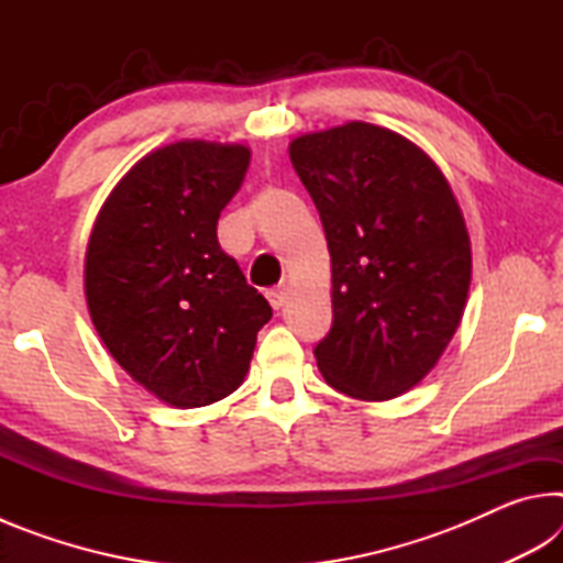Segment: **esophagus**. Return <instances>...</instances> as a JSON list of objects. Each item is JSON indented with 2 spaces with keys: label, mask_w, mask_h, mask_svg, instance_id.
Returning <instances> with one entry per match:
<instances>
[{
  "label": "esophagus",
  "mask_w": 563,
  "mask_h": 563,
  "mask_svg": "<svg viewBox=\"0 0 563 563\" xmlns=\"http://www.w3.org/2000/svg\"><path fill=\"white\" fill-rule=\"evenodd\" d=\"M288 295H290V288L288 285H278V288H273V290H268V300H271V305L275 310H280L285 302H288Z\"/></svg>",
  "instance_id": "obj_1"
}]
</instances>
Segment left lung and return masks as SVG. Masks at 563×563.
Returning <instances> with one entry per match:
<instances>
[{
  "mask_svg": "<svg viewBox=\"0 0 563 563\" xmlns=\"http://www.w3.org/2000/svg\"><path fill=\"white\" fill-rule=\"evenodd\" d=\"M290 161L316 201L332 265V328L318 342L330 387L385 402L422 383L460 328L472 243L440 166L365 121L302 133Z\"/></svg>",
  "mask_w": 563,
  "mask_h": 563,
  "instance_id": "8db88e82",
  "label": "left lung"
}]
</instances>
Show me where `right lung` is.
Returning <instances> with one entry per match:
<instances>
[{"label":"right lung","instance_id":"obj_1","mask_svg":"<svg viewBox=\"0 0 563 563\" xmlns=\"http://www.w3.org/2000/svg\"><path fill=\"white\" fill-rule=\"evenodd\" d=\"M247 164L243 144L184 139L148 151L91 228L84 295L93 328L133 383L170 407L235 393L273 318L216 235Z\"/></svg>","mask_w":563,"mask_h":563}]
</instances>
